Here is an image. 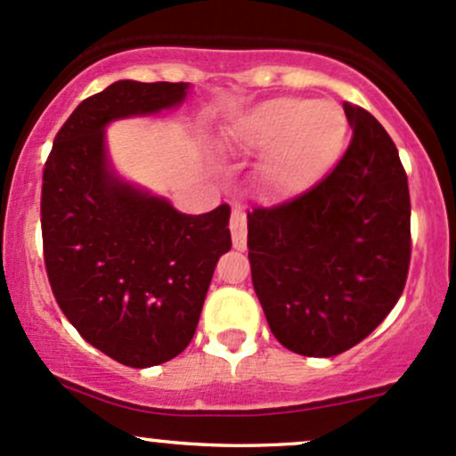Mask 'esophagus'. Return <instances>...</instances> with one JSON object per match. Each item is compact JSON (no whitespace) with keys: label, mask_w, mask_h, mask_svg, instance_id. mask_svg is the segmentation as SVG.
Instances as JSON below:
<instances>
[{"label":"esophagus","mask_w":456,"mask_h":456,"mask_svg":"<svg viewBox=\"0 0 456 456\" xmlns=\"http://www.w3.org/2000/svg\"><path fill=\"white\" fill-rule=\"evenodd\" d=\"M229 229H232V242L235 250H246V212L235 208L232 214V223H229Z\"/></svg>","instance_id":"obj_1"}]
</instances>
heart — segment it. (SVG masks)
<instances>
[{
  "instance_id": "obj_1",
  "label": "heart",
  "mask_w": 456,
  "mask_h": 456,
  "mask_svg": "<svg viewBox=\"0 0 456 456\" xmlns=\"http://www.w3.org/2000/svg\"><path fill=\"white\" fill-rule=\"evenodd\" d=\"M349 137L347 115L337 102L300 96L272 98L235 124L233 139L250 154H271L264 182L276 197L300 195L341 159Z\"/></svg>"
}]
</instances>
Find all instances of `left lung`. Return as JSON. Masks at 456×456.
<instances>
[{"label":"left lung","mask_w":456,"mask_h":456,"mask_svg":"<svg viewBox=\"0 0 456 456\" xmlns=\"http://www.w3.org/2000/svg\"><path fill=\"white\" fill-rule=\"evenodd\" d=\"M354 139L326 180L248 212L253 287L289 352L332 358L395 308L410 268V188L399 151L364 109L343 102Z\"/></svg>","instance_id":"8db88e82"}]
</instances>
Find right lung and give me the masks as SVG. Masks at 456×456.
<instances>
[{
	"label": "right lung",
	"instance_id": "1",
	"mask_svg": "<svg viewBox=\"0 0 456 456\" xmlns=\"http://www.w3.org/2000/svg\"><path fill=\"white\" fill-rule=\"evenodd\" d=\"M188 92L191 83H111L72 111L45 165V265L57 305L87 343L133 369L184 352L232 248L227 203L184 214L124 180L109 156V124L174 111Z\"/></svg>",
	"mask_w": 456,
	"mask_h": 456
}]
</instances>
